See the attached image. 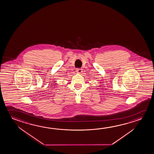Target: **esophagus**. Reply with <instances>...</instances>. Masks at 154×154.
Here are the masks:
<instances>
[{
	"label": "esophagus",
	"instance_id": "1",
	"mask_svg": "<svg viewBox=\"0 0 154 154\" xmlns=\"http://www.w3.org/2000/svg\"><path fill=\"white\" fill-rule=\"evenodd\" d=\"M82 70H83V69H76V72H77V73H81L82 72H83V71Z\"/></svg>",
	"mask_w": 154,
	"mask_h": 154
}]
</instances>
